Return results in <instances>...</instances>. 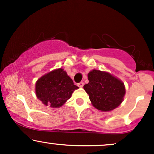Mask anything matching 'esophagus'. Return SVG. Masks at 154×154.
<instances>
[{
    "label": "esophagus",
    "instance_id": "esophagus-1",
    "mask_svg": "<svg viewBox=\"0 0 154 154\" xmlns=\"http://www.w3.org/2000/svg\"><path fill=\"white\" fill-rule=\"evenodd\" d=\"M77 85H78L79 88H82V87H83V85H84V82H79L78 84H77Z\"/></svg>",
    "mask_w": 154,
    "mask_h": 154
}]
</instances>
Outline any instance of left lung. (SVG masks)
I'll return each instance as SVG.
<instances>
[{
	"label": "left lung",
	"mask_w": 154,
	"mask_h": 154,
	"mask_svg": "<svg viewBox=\"0 0 154 154\" xmlns=\"http://www.w3.org/2000/svg\"><path fill=\"white\" fill-rule=\"evenodd\" d=\"M88 77L89 82L83 88L95 108L101 111H110L122 103L125 87L120 79L96 69L90 72Z\"/></svg>",
	"instance_id": "1"
}]
</instances>
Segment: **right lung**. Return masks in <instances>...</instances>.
Returning a JSON list of instances; mask_svg holds the SVG:
<instances>
[{"mask_svg": "<svg viewBox=\"0 0 154 154\" xmlns=\"http://www.w3.org/2000/svg\"><path fill=\"white\" fill-rule=\"evenodd\" d=\"M78 88L66 71L60 68L39 78L35 84V93L37 98L45 106L59 108L69 99L72 93Z\"/></svg>", "mask_w": 154, "mask_h": 154, "instance_id": "1", "label": "right lung"}]
</instances>
